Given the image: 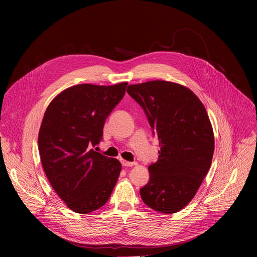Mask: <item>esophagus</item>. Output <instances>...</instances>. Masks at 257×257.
Returning <instances> with one entry per match:
<instances>
[{"mask_svg": "<svg viewBox=\"0 0 257 257\" xmlns=\"http://www.w3.org/2000/svg\"><path fill=\"white\" fill-rule=\"evenodd\" d=\"M121 163H122V166H123V167H133V166L136 165V163L128 162V161H125V160H122Z\"/></svg>", "mask_w": 257, "mask_h": 257, "instance_id": "1", "label": "esophagus"}]
</instances>
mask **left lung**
Masks as SVG:
<instances>
[{
  "instance_id": "obj_1",
  "label": "left lung",
  "mask_w": 257,
  "mask_h": 257,
  "mask_svg": "<svg viewBox=\"0 0 257 257\" xmlns=\"http://www.w3.org/2000/svg\"><path fill=\"white\" fill-rule=\"evenodd\" d=\"M127 92L143 108L161 146L140 196L154 210L178 212L192 200L211 165L214 137L206 109L189 88L174 82L132 84Z\"/></svg>"
}]
</instances>
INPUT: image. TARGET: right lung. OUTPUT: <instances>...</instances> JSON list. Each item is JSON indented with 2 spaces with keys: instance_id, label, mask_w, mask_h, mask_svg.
<instances>
[{
  "instance_id": "obj_1",
  "label": "right lung",
  "mask_w": 257,
  "mask_h": 257,
  "mask_svg": "<svg viewBox=\"0 0 257 257\" xmlns=\"http://www.w3.org/2000/svg\"><path fill=\"white\" fill-rule=\"evenodd\" d=\"M127 82L102 86L78 84L49 104L39 133V151L47 178L66 205L88 213L104 205L122 166L94 152L107 116L123 98Z\"/></svg>"
}]
</instances>
